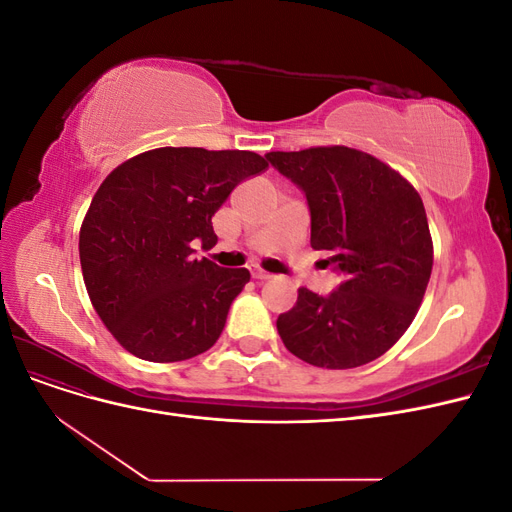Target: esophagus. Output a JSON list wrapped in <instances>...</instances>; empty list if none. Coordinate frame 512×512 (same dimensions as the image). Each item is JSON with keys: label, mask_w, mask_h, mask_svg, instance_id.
Masks as SVG:
<instances>
[{"label": "esophagus", "mask_w": 512, "mask_h": 512, "mask_svg": "<svg viewBox=\"0 0 512 512\" xmlns=\"http://www.w3.org/2000/svg\"><path fill=\"white\" fill-rule=\"evenodd\" d=\"M252 277L254 280H260V282H265V280H271V273H267V271H262V269H252Z\"/></svg>", "instance_id": "1"}]
</instances>
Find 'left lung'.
I'll list each match as a JSON object with an SVG mask.
<instances>
[{
	"label": "left lung",
	"instance_id": "left-lung-1",
	"mask_svg": "<svg viewBox=\"0 0 512 512\" xmlns=\"http://www.w3.org/2000/svg\"><path fill=\"white\" fill-rule=\"evenodd\" d=\"M267 160L305 192L309 243L344 275L329 297L299 288L277 333L309 365L371 363L408 331L429 284L433 243L421 196L389 164L344 145L271 151Z\"/></svg>",
	"mask_w": 512,
	"mask_h": 512
}]
</instances>
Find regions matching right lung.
I'll list each match as a JSON object with an SVG mask.
<instances>
[{"label": "right lung", "mask_w": 512, "mask_h": 512, "mask_svg": "<svg viewBox=\"0 0 512 512\" xmlns=\"http://www.w3.org/2000/svg\"><path fill=\"white\" fill-rule=\"evenodd\" d=\"M269 164L254 151L160 147L119 164L91 198L79 235L96 314L130 354L175 363L209 350L247 269L194 258L218 243L211 218Z\"/></svg>", "instance_id": "obj_1"}]
</instances>
